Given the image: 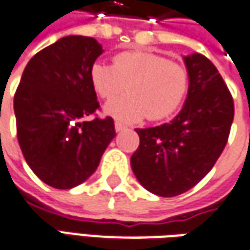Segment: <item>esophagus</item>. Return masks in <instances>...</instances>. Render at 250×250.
I'll return each instance as SVG.
<instances>
[{
  "mask_svg": "<svg viewBox=\"0 0 250 250\" xmlns=\"http://www.w3.org/2000/svg\"><path fill=\"white\" fill-rule=\"evenodd\" d=\"M125 128V125H123L122 123H119V122L115 123V130H116L117 133H119V131H123Z\"/></svg>",
  "mask_w": 250,
  "mask_h": 250,
  "instance_id": "obj_1",
  "label": "esophagus"
}]
</instances>
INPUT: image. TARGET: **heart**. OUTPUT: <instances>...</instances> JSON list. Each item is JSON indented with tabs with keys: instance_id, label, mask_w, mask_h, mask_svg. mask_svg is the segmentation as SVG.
<instances>
[{
	"instance_id": "b5f03b06",
	"label": "heart",
	"mask_w": 250,
	"mask_h": 250,
	"mask_svg": "<svg viewBox=\"0 0 250 250\" xmlns=\"http://www.w3.org/2000/svg\"><path fill=\"white\" fill-rule=\"evenodd\" d=\"M92 88L102 99H113L127 88L128 95L109 102L105 112L123 123L144 117L162 120L184 102L189 73L183 63L145 51H125L113 56V65L97 61L90 67Z\"/></svg>"
}]
</instances>
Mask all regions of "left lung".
<instances>
[{
    "instance_id": "8db88e82",
    "label": "left lung",
    "mask_w": 250,
    "mask_h": 250,
    "mask_svg": "<svg viewBox=\"0 0 250 250\" xmlns=\"http://www.w3.org/2000/svg\"><path fill=\"white\" fill-rule=\"evenodd\" d=\"M188 97L170 123L137 128L140 146L131 156L137 180L165 198L184 194L206 176L226 148L234 120L232 95L206 56H184Z\"/></svg>"
}]
</instances>
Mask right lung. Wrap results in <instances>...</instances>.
<instances>
[{
  "label": "right lung",
  "mask_w": 250,
  "mask_h": 250,
  "mask_svg": "<svg viewBox=\"0 0 250 250\" xmlns=\"http://www.w3.org/2000/svg\"><path fill=\"white\" fill-rule=\"evenodd\" d=\"M101 54L92 37L58 40L29 61L15 92L23 156L41 181L58 189L84 183L116 135L112 117L84 120L99 109L90 67Z\"/></svg>",
  "instance_id": "1"
}]
</instances>
